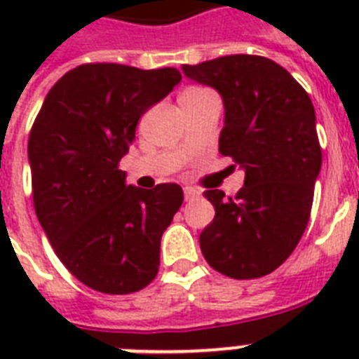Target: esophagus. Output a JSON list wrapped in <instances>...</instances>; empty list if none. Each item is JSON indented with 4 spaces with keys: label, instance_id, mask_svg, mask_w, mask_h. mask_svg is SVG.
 <instances>
[{
    "label": "esophagus",
    "instance_id": "esophagus-1",
    "mask_svg": "<svg viewBox=\"0 0 359 359\" xmlns=\"http://www.w3.org/2000/svg\"><path fill=\"white\" fill-rule=\"evenodd\" d=\"M197 197H199V191H197L196 188H190V186H188V188H184L186 201H194V199H197Z\"/></svg>",
    "mask_w": 359,
    "mask_h": 359
}]
</instances>
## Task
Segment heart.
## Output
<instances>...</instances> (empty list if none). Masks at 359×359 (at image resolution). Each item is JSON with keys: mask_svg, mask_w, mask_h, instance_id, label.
Segmentation results:
<instances>
[{"mask_svg": "<svg viewBox=\"0 0 359 359\" xmlns=\"http://www.w3.org/2000/svg\"><path fill=\"white\" fill-rule=\"evenodd\" d=\"M208 91H203V89H190V91H186L184 95L180 98H190V97H199V95H205Z\"/></svg>", "mask_w": 359, "mask_h": 359, "instance_id": "heart-1", "label": "heart"}]
</instances>
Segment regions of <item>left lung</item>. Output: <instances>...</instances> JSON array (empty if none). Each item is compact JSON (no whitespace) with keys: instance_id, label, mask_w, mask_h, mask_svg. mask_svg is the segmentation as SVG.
<instances>
[{"instance_id":"obj_1","label":"left lung","mask_w":359,"mask_h":359,"mask_svg":"<svg viewBox=\"0 0 359 359\" xmlns=\"http://www.w3.org/2000/svg\"><path fill=\"white\" fill-rule=\"evenodd\" d=\"M182 72L219 93V152L245 173L235 199L205 191L216 216L199 235L203 255L233 279L266 276L294 251L311 214L323 165L311 98L281 65L261 55L182 65Z\"/></svg>"}]
</instances>
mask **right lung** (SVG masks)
<instances>
[{"label":"right lung","instance_id":"1","mask_svg":"<svg viewBox=\"0 0 359 359\" xmlns=\"http://www.w3.org/2000/svg\"><path fill=\"white\" fill-rule=\"evenodd\" d=\"M179 81L175 69L81 65L50 89L31 128L36 218L59 261L98 292L130 294L156 278L160 240L184 194L173 182L126 184L117 165L141 115Z\"/></svg>","mask_w":359,"mask_h":359}]
</instances>
